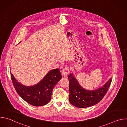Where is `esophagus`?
Listing matches in <instances>:
<instances>
[{
    "label": "esophagus",
    "instance_id": "34e87169",
    "mask_svg": "<svg viewBox=\"0 0 127 127\" xmlns=\"http://www.w3.org/2000/svg\"><path fill=\"white\" fill-rule=\"evenodd\" d=\"M70 72V68L68 67H65L62 70V75L63 76H66Z\"/></svg>",
    "mask_w": 127,
    "mask_h": 127
}]
</instances>
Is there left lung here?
Returning a JSON list of instances; mask_svg holds the SVG:
<instances>
[{
    "label": "left lung",
    "instance_id": "obj_1",
    "mask_svg": "<svg viewBox=\"0 0 127 127\" xmlns=\"http://www.w3.org/2000/svg\"><path fill=\"white\" fill-rule=\"evenodd\" d=\"M69 82V101L71 104L79 108H84L95 105L103 98L112 82L110 78L102 87L92 91L83 88L73 74L68 75Z\"/></svg>",
    "mask_w": 127,
    "mask_h": 127
}]
</instances>
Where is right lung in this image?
Here are the masks:
<instances>
[{
	"mask_svg": "<svg viewBox=\"0 0 127 127\" xmlns=\"http://www.w3.org/2000/svg\"><path fill=\"white\" fill-rule=\"evenodd\" d=\"M11 78L17 93L29 104L36 106L47 104L50 100L52 90L62 78L58 68L50 71L41 82L32 86H25L18 82L10 73Z\"/></svg>",
	"mask_w": 127,
	"mask_h": 127,
	"instance_id": "1",
	"label": "right lung"
}]
</instances>
